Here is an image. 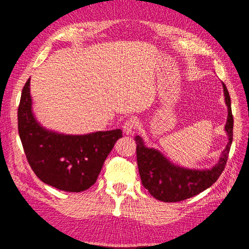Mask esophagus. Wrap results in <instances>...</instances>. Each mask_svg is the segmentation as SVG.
<instances>
[{"instance_id":"obj_1","label":"esophagus","mask_w":249,"mask_h":249,"mask_svg":"<svg viewBox=\"0 0 249 249\" xmlns=\"http://www.w3.org/2000/svg\"><path fill=\"white\" fill-rule=\"evenodd\" d=\"M136 120L134 118H130L127 121L125 122L123 125V131L126 135H131L134 134V131L136 129Z\"/></svg>"}]
</instances>
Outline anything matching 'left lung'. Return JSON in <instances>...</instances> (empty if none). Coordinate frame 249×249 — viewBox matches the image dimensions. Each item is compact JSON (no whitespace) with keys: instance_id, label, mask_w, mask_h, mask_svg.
I'll list each match as a JSON object with an SVG mask.
<instances>
[{"instance_id":"obj_1","label":"left lung","mask_w":249,"mask_h":249,"mask_svg":"<svg viewBox=\"0 0 249 249\" xmlns=\"http://www.w3.org/2000/svg\"><path fill=\"white\" fill-rule=\"evenodd\" d=\"M225 102L228 107V119L225 130L228 142L221 152L219 160L210 169H188L174 165L162 153L147 147L140 136H136L137 162L142 185L157 200L163 202H178L202 193L212 186L224 171L233 139V116L228 89L223 83Z\"/></svg>"}]
</instances>
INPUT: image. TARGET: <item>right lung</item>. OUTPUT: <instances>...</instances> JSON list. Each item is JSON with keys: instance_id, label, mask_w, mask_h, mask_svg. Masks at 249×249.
<instances>
[{"instance_id": "obj_1", "label": "right lung", "mask_w": 249, "mask_h": 249, "mask_svg": "<svg viewBox=\"0 0 249 249\" xmlns=\"http://www.w3.org/2000/svg\"><path fill=\"white\" fill-rule=\"evenodd\" d=\"M18 130L32 170L40 181L70 193H80L96 182L121 129L87 135H65L43 127L33 114L30 79L18 108Z\"/></svg>"}]
</instances>
